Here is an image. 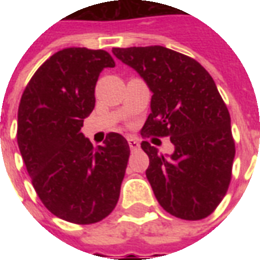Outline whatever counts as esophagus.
Returning a JSON list of instances; mask_svg holds the SVG:
<instances>
[{"label": "esophagus", "instance_id": "esophagus-1", "mask_svg": "<svg viewBox=\"0 0 260 260\" xmlns=\"http://www.w3.org/2000/svg\"><path fill=\"white\" fill-rule=\"evenodd\" d=\"M128 145H129L131 150H138L139 149V141L135 138H128Z\"/></svg>", "mask_w": 260, "mask_h": 260}]
</instances>
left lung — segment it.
<instances>
[{"label": "left lung", "mask_w": 260, "mask_h": 260, "mask_svg": "<svg viewBox=\"0 0 260 260\" xmlns=\"http://www.w3.org/2000/svg\"><path fill=\"white\" fill-rule=\"evenodd\" d=\"M153 93L143 136H170L174 152L163 154L147 141L146 170L156 199L184 220L207 217L231 181L235 143L231 119L217 86L198 61L163 46L114 48Z\"/></svg>", "instance_id": "left-lung-1"}]
</instances>
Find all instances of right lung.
Listing matches in <instances>:
<instances>
[{
	"instance_id": "1",
	"label": "right lung",
	"mask_w": 260,
	"mask_h": 260,
	"mask_svg": "<svg viewBox=\"0 0 260 260\" xmlns=\"http://www.w3.org/2000/svg\"><path fill=\"white\" fill-rule=\"evenodd\" d=\"M113 67L104 50L64 48L37 69L20 99L16 139L26 170L43 205L69 223H97L118 202L128 142L110 132L93 147L80 132L99 75Z\"/></svg>"
}]
</instances>
